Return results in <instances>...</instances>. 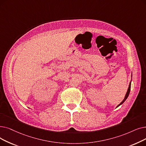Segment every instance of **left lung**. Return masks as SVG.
<instances>
[{
  "mask_svg": "<svg viewBox=\"0 0 146 146\" xmlns=\"http://www.w3.org/2000/svg\"><path fill=\"white\" fill-rule=\"evenodd\" d=\"M131 81L130 82V83H129V87H128V90H127V92H126V95H125V98H124V99H123V100L122 101L121 103H120L117 106V107H119V106H120L121 104H122L125 101V100L127 99V98L128 97V96H129V92H130V90H131Z\"/></svg>",
  "mask_w": 146,
  "mask_h": 146,
  "instance_id": "8db88e82",
  "label": "left lung"
}]
</instances>
